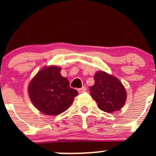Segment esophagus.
<instances>
[{"label": "esophagus", "mask_w": 156, "mask_h": 156, "mask_svg": "<svg viewBox=\"0 0 156 156\" xmlns=\"http://www.w3.org/2000/svg\"><path fill=\"white\" fill-rule=\"evenodd\" d=\"M86 90H87V87H86L85 86H84V87H82L81 88H79V89L78 90V93H80V94H81V93L85 92Z\"/></svg>", "instance_id": "34e87169"}]
</instances>
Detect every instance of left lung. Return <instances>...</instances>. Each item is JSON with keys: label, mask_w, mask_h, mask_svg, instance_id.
<instances>
[{"label": "left lung", "mask_w": 156, "mask_h": 156, "mask_svg": "<svg viewBox=\"0 0 156 156\" xmlns=\"http://www.w3.org/2000/svg\"><path fill=\"white\" fill-rule=\"evenodd\" d=\"M94 84L90 88V95L102 111L108 113L119 111L127 98L125 88L120 81L103 71L96 72Z\"/></svg>", "instance_id": "1"}]
</instances>
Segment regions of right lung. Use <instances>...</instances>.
Returning a JSON list of instances; mask_svg holds the SVG:
<instances>
[{
  "label": "right lung",
  "instance_id": "add662e5",
  "mask_svg": "<svg viewBox=\"0 0 156 156\" xmlns=\"http://www.w3.org/2000/svg\"><path fill=\"white\" fill-rule=\"evenodd\" d=\"M56 66L39 71L29 84V95L32 104L42 113L57 115L69 108L78 95L71 88L69 81L60 74Z\"/></svg>",
  "mask_w": 156,
  "mask_h": 156
}]
</instances>
